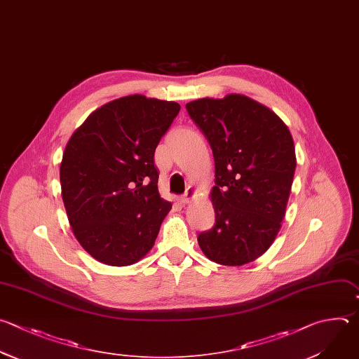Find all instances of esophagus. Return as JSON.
<instances>
[{
	"instance_id": "34e87169",
	"label": "esophagus",
	"mask_w": 359,
	"mask_h": 359,
	"mask_svg": "<svg viewBox=\"0 0 359 359\" xmlns=\"http://www.w3.org/2000/svg\"><path fill=\"white\" fill-rule=\"evenodd\" d=\"M194 197V189H191V187H187V190L184 191V194L180 197V203L182 204H187V203H190V200Z\"/></svg>"
}]
</instances>
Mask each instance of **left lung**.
<instances>
[{"label":"left lung","instance_id":"1","mask_svg":"<svg viewBox=\"0 0 359 359\" xmlns=\"http://www.w3.org/2000/svg\"><path fill=\"white\" fill-rule=\"evenodd\" d=\"M215 163V224L200 232L204 255L219 265L255 261L275 241L285 217L296 154L292 134L268 107L241 95L186 104Z\"/></svg>","mask_w":359,"mask_h":359}]
</instances>
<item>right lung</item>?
<instances>
[{
    "instance_id": "1",
    "label": "right lung",
    "mask_w": 359,
    "mask_h": 359,
    "mask_svg": "<svg viewBox=\"0 0 359 359\" xmlns=\"http://www.w3.org/2000/svg\"><path fill=\"white\" fill-rule=\"evenodd\" d=\"M175 101L127 95L95 109L60 163L62 198L80 245L111 266L154 247L172 204L159 196L155 149L177 116Z\"/></svg>"
}]
</instances>
